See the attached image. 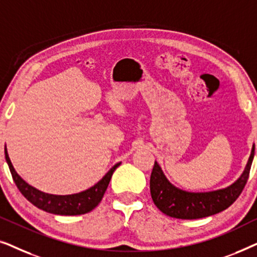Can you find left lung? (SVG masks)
Returning a JSON list of instances; mask_svg holds the SVG:
<instances>
[{
  "label": "left lung",
  "mask_w": 257,
  "mask_h": 257,
  "mask_svg": "<svg viewBox=\"0 0 257 257\" xmlns=\"http://www.w3.org/2000/svg\"><path fill=\"white\" fill-rule=\"evenodd\" d=\"M254 156L255 145L252 146L250 157L240 178L227 187L209 192H188L177 187L170 182L156 161L150 179L151 195L154 205L166 215L184 220L201 219L222 212L233 205L243 191Z\"/></svg>",
  "instance_id": "left-lung-1"
}]
</instances>
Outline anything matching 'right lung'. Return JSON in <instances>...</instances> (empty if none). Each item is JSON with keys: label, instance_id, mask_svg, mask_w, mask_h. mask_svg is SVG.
<instances>
[{"label": "right lung", "instance_id": "obj_1", "mask_svg": "<svg viewBox=\"0 0 257 257\" xmlns=\"http://www.w3.org/2000/svg\"><path fill=\"white\" fill-rule=\"evenodd\" d=\"M5 156L14 181H15L17 188L20 189L24 198L33 203L34 206H36L37 208L44 210L47 213L56 214V215H80V214L89 213L96 208L98 203L103 199L105 191H106L107 186L110 184L112 174H113L115 168L121 164H115L96 185H93L92 187L86 189V191L69 195H55L44 193L40 189L33 187L17 174L12 161H10L7 146L5 147Z\"/></svg>", "mask_w": 257, "mask_h": 257}]
</instances>
